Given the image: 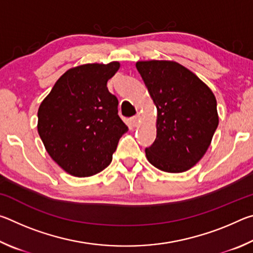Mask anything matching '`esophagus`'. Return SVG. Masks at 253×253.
<instances>
[{
    "label": "esophagus",
    "instance_id": "obj_1",
    "mask_svg": "<svg viewBox=\"0 0 253 253\" xmlns=\"http://www.w3.org/2000/svg\"><path fill=\"white\" fill-rule=\"evenodd\" d=\"M130 122H131V125L134 126V127H136L139 124V122H140V116H139V115H136V116H134V117L130 119Z\"/></svg>",
    "mask_w": 253,
    "mask_h": 253
}]
</instances>
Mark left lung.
Here are the masks:
<instances>
[{
    "label": "left lung",
    "mask_w": 253,
    "mask_h": 253,
    "mask_svg": "<svg viewBox=\"0 0 253 253\" xmlns=\"http://www.w3.org/2000/svg\"><path fill=\"white\" fill-rule=\"evenodd\" d=\"M136 68L157 108L156 139L145 149L147 160L163 172H185L204 156L219 125L215 96L175 61H138Z\"/></svg>",
    "instance_id": "1"
}]
</instances>
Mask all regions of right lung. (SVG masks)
Segmentation results:
<instances>
[{
  "label": "right lung",
  "instance_id": "obj_1",
  "mask_svg": "<svg viewBox=\"0 0 253 253\" xmlns=\"http://www.w3.org/2000/svg\"><path fill=\"white\" fill-rule=\"evenodd\" d=\"M121 63H87L66 71L38 110V132L51 158L68 174L91 176L110 164L128 127L107 81Z\"/></svg>",
  "mask_w": 253,
  "mask_h": 253
}]
</instances>
